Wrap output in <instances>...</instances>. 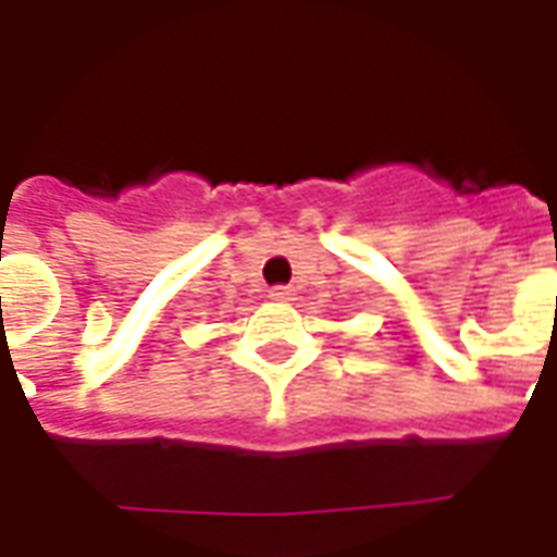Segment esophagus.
<instances>
[{"label": "esophagus", "instance_id": "1", "mask_svg": "<svg viewBox=\"0 0 557 557\" xmlns=\"http://www.w3.org/2000/svg\"><path fill=\"white\" fill-rule=\"evenodd\" d=\"M271 300H277V304H286V300H295V288L292 286H274L269 292Z\"/></svg>", "mask_w": 557, "mask_h": 557}]
</instances>
